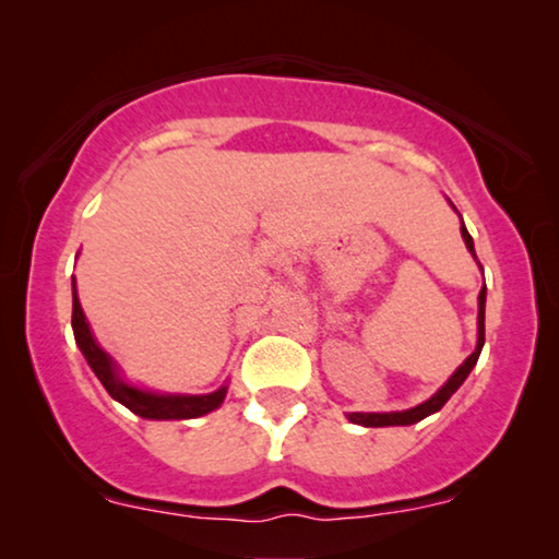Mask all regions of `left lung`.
<instances>
[{
    "label": "left lung",
    "instance_id": "8db88e82",
    "mask_svg": "<svg viewBox=\"0 0 559 559\" xmlns=\"http://www.w3.org/2000/svg\"><path fill=\"white\" fill-rule=\"evenodd\" d=\"M461 234H463L465 247H468L471 254L476 257V249H473V239H471L468 228L461 226ZM484 341H486V285H484V289H480V295H478V343H476V350H473V354H471L468 358H465V361H463L461 366H457V371L453 373V377L448 379V384L442 386L438 394L430 396V400L423 402V404H417V407L404 409V412H381V415H373V412H366V415H364V412H350L348 419H350V423L364 425V427L415 425V423H419V419H425L427 415H432V412L442 409V404H445V402L450 400V396L455 394V389L461 386L465 379H468L471 369H473V366H476L478 356H480V348H484Z\"/></svg>",
    "mask_w": 559,
    "mask_h": 559
}]
</instances>
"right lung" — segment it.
Returning a JSON list of instances; mask_svg holds the SVG:
<instances>
[{
    "instance_id": "obj_1",
    "label": "right lung",
    "mask_w": 559,
    "mask_h": 559,
    "mask_svg": "<svg viewBox=\"0 0 559 559\" xmlns=\"http://www.w3.org/2000/svg\"><path fill=\"white\" fill-rule=\"evenodd\" d=\"M73 335L75 343H79L81 354L86 356V361L94 373L102 381L106 392H109L114 400L124 404L127 409H132L134 415L144 419H193L201 415H209L216 407H221L226 396V386H221L218 392L213 394H201V396H188V394H152L144 392V389L129 386L119 379L117 366H114L111 356L98 346L91 335V328L86 323V316H83L79 295H75V282H73Z\"/></svg>"
}]
</instances>
